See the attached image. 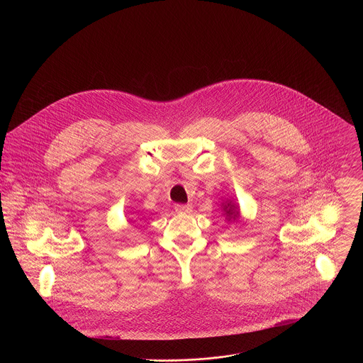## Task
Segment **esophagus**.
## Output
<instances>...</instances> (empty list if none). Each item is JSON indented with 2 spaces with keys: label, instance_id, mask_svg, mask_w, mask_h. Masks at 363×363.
I'll list each match as a JSON object with an SVG mask.
<instances>
[{
  "label": "esophagus",
  "instance_id": "1",
  "mask_svg": "<svg viewBox=\"0 0 363 363\" xmlns=\"http://www.w3.org/2000/svg\"><path fill=\"white\" fill-rule=\"evenodd\" d=\"M174 208L178 213H189L191 211V206H189V204H177Z\"/></svg>",
  "mask_w": 363,
  "mask_h": 363
}]
</instances>
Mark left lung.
<instances>
[{"label": "left lung", "mask_w": 363, "mask_h": 363, "mask_svg": "<svg viewBox=\"0 0 363 363\" xmlns=\"http://www.w3.org/2000/svg\"><path fill=\"white\" fill-rule=\"evenodd\" d=\"M222 209H223V215H225L227 222H230V220L238 222L241 219V209L231 199H227L222 203Z\"/></svg>", "instance_id": "obj_1"}]
</instances>
